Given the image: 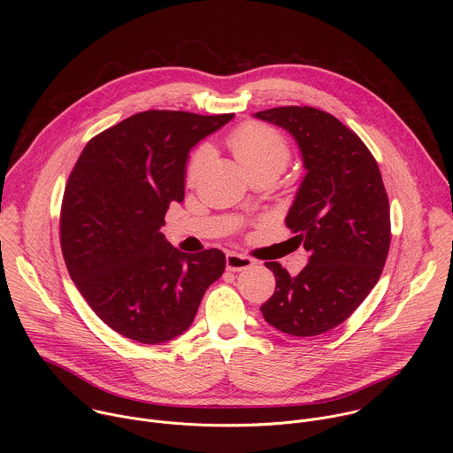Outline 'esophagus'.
Instances as JSON below:
<instances>
[{"label": "esophagus", "instance_id": "34e87169", "mask_svg": "<svg viewBox=\"0 0 453 453\" xmlns=\"http://www.w3.org/2000/svg\"><path fill=\"white\" fill-rule=\"evenodd\" d=\"M226 265H227V271L231 273H240V271H245V269H250L254 265V260L245 254H240V252H229L226 256Z\"/></svg>", "mask_w": 453, "mask_h": 453}]
</instances>
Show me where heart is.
<instances>
[{"label":"heart","mask_w":453,"mask_h":453,"mask_svg":"<svg viewBox=\"0 0 453 453\" xmlns=\"http://www.w3.org/2000/svg\"><path fill=\"white\" fill-rule=\"evenodd\" d=\"M229 147L238 163L249 172L265 168L283 170L290 159V145L287 138L265 123H245L238 127L229 138ZM211 156L210 147H201L191 154L186 175L189 180L196 179Z\"/></svg>","instance_id":"obj_1"}]
</instances>
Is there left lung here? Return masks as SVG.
I'll return each mask as SVG.
<instances>
[{"mask_svg":"<svg viewBox=\"0 0 453 453\" xmlns=\"http://www.w3.org/2000/svg\"><path fill=\"white\" fill-rule=\"evenodd\" d=\"M254 118L285 128L301 150L306 175L285 224L310 252L297 276L265 264L276 290L260 310L283 334L320 335L344 322L380 280L391 245L389 199L372 154L335 116L288 105Z\"/></svg>","mask_w":453,"mask_h":453,"instance_id":"left-lung-1","label":"left lung"}]
</instances>
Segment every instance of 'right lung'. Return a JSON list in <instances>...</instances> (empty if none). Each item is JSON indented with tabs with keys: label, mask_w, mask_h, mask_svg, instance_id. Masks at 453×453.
<instances>
[{
	"label": "right lung",
	"mask_w": 453,
	"mask_h": 453,
	"mask_svg": "<svg viewBox=\"0 0 453 453\" xmlns=\"http://www.w3.org/2000/svg\"><path fill=\"white\" fill-rule=\"evenodd\" d=\"M233 116L138 112L95 136L70 173L64 262L93 311L127 339L161 344L184 334L226 269L222 250L180 252L161 226L184 199L189 150Z\"/></svg>",
	"instance_id": "obj_1"
}]
</instances>
